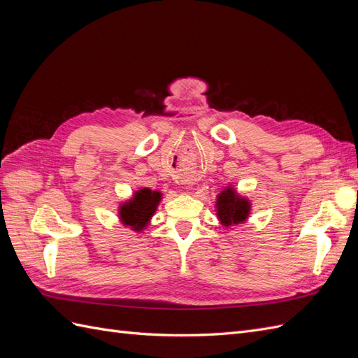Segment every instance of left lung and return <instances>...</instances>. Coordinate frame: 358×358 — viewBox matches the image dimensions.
<instances>
[{
  "label": "left lung",
  "instance_id": "left-lung-1",
  "mask_svg": "<svg viewBox=\"0 0 358 358\" xmlns=\"http://www.w3.org/2000/svg\"><path fill=\"white\" fill-rule=\"evenodd\" d=\"M216 216L222 227L243 224L251 213V201L242 197L231 185L225 187L216 197Z\"/></svg>",
  "mask_w": 358,
  "mask_h": 358
}]
</instances>
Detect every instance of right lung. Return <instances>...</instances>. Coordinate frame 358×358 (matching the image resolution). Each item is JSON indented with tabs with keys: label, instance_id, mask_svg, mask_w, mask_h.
Here are the masks:
<instances>
[{
	"label": "right lung",
	"instance_id": "obj_1",
	"mask_svg": "<svg viewBox=\"0 0 358 358\" xmlns=\"http://www.w3.org/2000/svg\"><path fill=\"white\" fill-rule=\"evenodd\" d=\"M161 199L162 194L159 191H152L149 188L136 191L131 199L119 206V221L122 225L129 227L133 231H143L157 212Z\"/></svg>",
	"mask_w": 358,
	"mask_h": 358
}]
</instances>
